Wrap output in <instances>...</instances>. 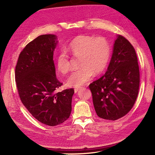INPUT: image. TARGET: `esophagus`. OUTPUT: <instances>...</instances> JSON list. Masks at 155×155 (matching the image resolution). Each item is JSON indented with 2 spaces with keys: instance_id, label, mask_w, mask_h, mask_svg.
I'll use <instances>...</instances> for the list:
<instances>
[{
  "instance_id": "34e87169",
  "label": "esophagus",
  "mask_w": 155,
  "mask_h": 155,
  "mask_svg": "<svg viewBox=\"0 0 155 155\" xmlns=\"http://www.w3.org/2000/svg\"><path fill=\"white\" fill-rule=\"evenodd\" d=\"M81 88H82V87H78V88H74V91H75V92H76H76H78L79 90H80Z\"/></svg>"
}]
</instances>
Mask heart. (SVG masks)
Listing matches in <instances>:
<instances>
[{
    "mask_svg": "<svg viewBox=\"0 0 155 155\" xmlns=\"http://www.w3.org/2000/svg\"><path fill=\"white\" fill-rule=\"evenodd\" d=\"M66 50L74 57H80L79 65L81 67L73 72L67 79L70 87L83 85L91 80L94 74H100L110 56L109 42L103 37L79 35L67 46ZM55 65L58 71L63 74H67L72 68L68 55L64 51H60L56 56Z\"/></svg>",
    "mask_w": 155,
    "mask_h": 155,
    "instance_id": "heart-1",
    "label": "heart"
}]
</instances>
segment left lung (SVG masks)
Returning <instances> with one entry per match:
<instances>
[{"label": "left lung", "instance_id": "left-lung-1", "mask_svg": "<svg viewBox=\"0 0 155 155\" xmlns=\"http://www.w3.org/2000/svg\"><path fill=\"white\" fill-rule=\"evenodd\" d=\"M139 86L137 53L127 39L118 35L106 73L88 86L97 115L112 121L126 115L137 100Z\"/></svg>", "mask_w": 155, "mask_h": 155}]
</instances>
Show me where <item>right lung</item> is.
Listing matches in <instances>:
<instances>
[{
  "label": "right lung",
  "instance_id": "obj_1",
  "mask_svg": "<svg viewBox=\"0 0 155 155\" xmlns=\"http://www.w3.org/2000/svg\"><path fill=\"white\" fill-rule=\"evenodd\" d=\"M56 36L42 35L30 42L18 56L15 82L22 104L39 122L63 123L70 115L74 88L57 92L63 85L56 78L53 60Z\"/></svg>",
  "mask_w": 155,
  "mask_h": 155
}]
</instances>
